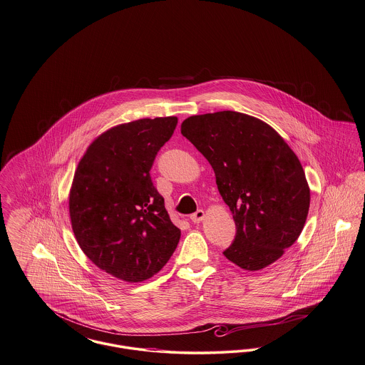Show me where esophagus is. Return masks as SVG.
I'll list each match as a JSON object with an SVG mask.
<instances>
[{
  "instance_id": "1",
  "label": "esophagus",
  "mask_w": 365,
  "mask_h": 365,
  "mask_svg": "<svg viewBox=\"0 0 365 365\" xmlns=\"http://www.w3.org/2000/svg\"><path fill=\"white\" fill-rule=\"evenodd\" d=\"M205 217V212L202 209H198L197 212H194L190 216L191 222L192 223H201Z\"/></svg>"
}]
</instances>
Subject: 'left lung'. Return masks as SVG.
<instances>
[{
    "label": "left lung",
    "mask_w": 365,
    "mask_h": 365,
    "mask_svg": "<svg viewBox=\"0 0 365 365\" xmlns=\"http://www.w3.org/2000/svg\"><path fill=\"white\" fill-rule=\"evenodd\" d=\"M205 157L237 234L231 262L259 271L283 256L307 222L311 190L298 157L265 122L234 110L195 115L180 125Z\"/></svg>",
    "instance_id": "8db88e82"
}]
</instances>
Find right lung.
Here are the masks:
<instances>
[{"mask_svg": "<svg viewBox=\"0 0 365 365\" xmlns=\"http://www.w3.org/2000/svg\"><path fill=\"white\" fill-rule=\"evenodd\" d=\"M176 116L118 124L94 139L71 185V226L88 260L128 283L152 278L178 246L150 168L173 137Z\"/></svg>", "mask_w": 365, "mask_h": 365, "instance_id": "add662e5", "label": "right lung"}]
</instances>
